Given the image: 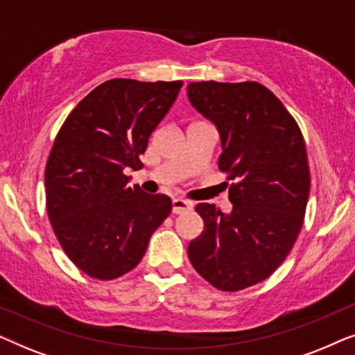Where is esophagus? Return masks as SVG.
Listing matches in <instances>:
<instances>
[{"label":"esophagus","mask_w":355,"mask_h":355,"mask_svg":"<svg viewBox=\"0 0 355 355\" xmlns=\"http://www.w3.org/2000/svg\"><path fill=\"white\" fill-rule=\"evenodd\" d=\"M191 208H192V202L184 200V198H174V200H173V213H174V215L189 211Z\"/></svg>","instance_id":"esophagus-1"}]
</instances>
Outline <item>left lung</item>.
<instances>
[{
    "label": "left lung",
    "instance_id": "8db88e82",
    "mask_svg": "<svg viewBox=\"0 0 355 355\" xmlns=\"http://www.w3.org/2000/svg\"><path fill=\"white\" fill-rule=\"evenodd\" d=\"M187 96L216 125L218 168L232 181L231 213L196 207L203 231L189 244V260L216 289H245L283 263L302 227L310 192L302 132L259 82H191Z\"/></svg>",
    "mask_w": 355,
    "mask_h": 355
}]
</instances>
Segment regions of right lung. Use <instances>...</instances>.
Instances as JSON below:
<instances>
[{"label": "right lung", "mask_w": 355, "mask_h": 355, "mask_svg": "<svg viewBox=\"0 0 355 355\" xmlns=\"http://www.w3.org/2000/svg\"><path fill=\"white\" fill-rule=\"evenodd\" d=\"M181 87L182 80H106L56 135L45 169L48 218L64 254L92 278L135 268L171 213V198L129 187L124 169L144 166L139 157Z\"/></svg>", "instance_id": "add662e5"}]
</instances>
